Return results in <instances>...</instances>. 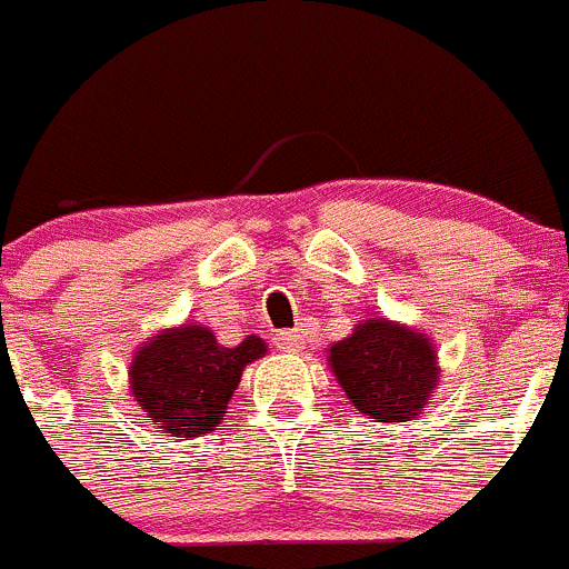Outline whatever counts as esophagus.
I'll return each instance as SVG.
<instances>
[{
    "label": "esophagus",
    "instance_id": "obj_1",
    "mask_svg": "<svg viewBox=\"0 0 569 569\" xmlns=\"http://www.w3.org/2000/svg\"><path fill=\"white\" fill-rule=\"evenodd\" d=\"M274 345H278L280 350H289V353H295V350L302 348V337L297 331H280V333H274Z\"/></svg>",
    "mask_w": 569,
    "mask_h": 569
}]
</instances>
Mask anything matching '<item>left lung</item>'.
Returning <instances> with one entry per match:
<instances>
[{
    "label": "left lung",
    "mask_w": 569,
    "mask_h": 569,
    "mask_svg": "<svg viewBox=\"0 0 569 569\" xmlns=\"http://www.w3.org/2000/svg\"><path fill=\"white\" fill-rule=\"evenodd\" d=\"M328 362L353 407L381 423L416 418L438 381L429 339L390 320H365L333 345Z\"/></svg>",
    "instance_id": "left-lung-1"
}]
</instances>
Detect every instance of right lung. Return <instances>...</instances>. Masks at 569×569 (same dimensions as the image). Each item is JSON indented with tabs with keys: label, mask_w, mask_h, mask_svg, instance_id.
<instances>
[{
	"label": "right lung",
	"mask_w": 569,
	"mask_h": 569,
	"mask_svg": "<svg viewBox=\"0 0 569 569\" xmlns=\"http://www.w3.org/2000/svg\"><path fill=\"white\" fill-rule=\"evenodd\" d=\"M263 353L267 342L260 337L227 348L201 326L173 328L137 350L131 390L159 432L199 438L219 427L241 370Z\"/></svg>",
	"instance_id": "1"
}]
</instances>
